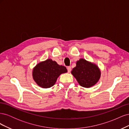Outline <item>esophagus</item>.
<instances>
[{
    "instance_id": "1",
    "label": "esophagus",
    "mask_w": 129,
    "mask_h": 129,
    "mask_svg": "<svg viewBox=\"0 0 129 129\" xmlns=\"http://www.w3.org/2000/svg\"><path fill=\"white\" fill-rule=\"evenodd\" d=\"M67 71H68V73H69L70 72H71V70H72V68H71V67H67Z\"/></svg>"
}]
</instances>
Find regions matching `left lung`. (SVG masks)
Returning a JSON list of instances; mask_svg holds the SVG:
<instances>
[{
	"label": "left lung",
	"instance_id": "left-lung-1",
	"mask_svg": "<svg viewBox=\"0 0 129 129\" xmlns=\"http://www.w3.org/2000/svg\"><path fill=\"white\" fill-rule=\"evenodd\" d=\"M72 74L82 87L89 88L97 82L101 72L95 64L81 58L77 61L76 66L73 69Z\"/></svg>",
	"mask_w": 129,
	"mask_h": 129
}]
</instances>
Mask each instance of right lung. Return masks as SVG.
<instances>
[{"label": "right lung", "instance_id": "add662e5", "mask_svg": "<svg viewBox=\"0 0 129 129\" xmlns=\"http://www.w3.org/2000/svg\"><path fill=\"white\" fill-rule=\"evenodd\" d=\"M67 72L63 66L58 65L55 61L48 59L38 64L33 69V77L36 82L42 88H50L55 83L61 74Z\"/></svg>", "mask_w": 129, "mask_h": 129}]
</instances>
